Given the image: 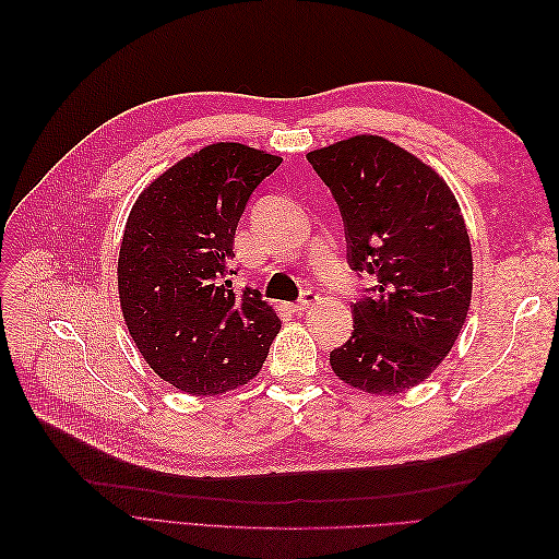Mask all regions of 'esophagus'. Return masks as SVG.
Returning <instances> with one entry per match:
<instances>
[{
    "mask_svg": "<svg viewBox=\"0 0 559 559\" xmlns=\"http://www.w3.org/2000/svg\"><path fill=\"white\" fill-rule=\"evenodd\" d=\"M314 302H317V294L314 292H306V294H302L296 302H294V306H289L294 312H306V310H310L312 306H314Z\"/></svg>",
    "mask_w": 559,
    "mask_h": 559,
    "instance_id": "1",
    "label": "esophagus"
}]
</instances>
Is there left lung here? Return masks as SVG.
Wrapping results in <instances>:
<instances>
[{"mask_svg": "<svg viewBox=\"0 0 559 559\" xmlns=\"http://www.w3.org/2000/svg\"><path fill=\"white\" fill-rule=\"evenodd\" d=\"M345 222L349 265L376 277L352 306L354 333L331 352L333 373L366 394L425 382L450 354L471 306L473 257L445 179L378 134L308 154Z\"/></svg>", "mask_w": 559, "mask_h": 559, "instance_id": "8db88e82", "label": "left lung"}]
</instances>
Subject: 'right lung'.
I'll return each mask as SVG.
<instances>
[{"mask_svg":"<svg viewBox=\"0 0 559 559\" xmlns=\"http://www.w3.org/2000/svg\"><path fill=\"white\" fill-rule=\"evenodd\" d=\"M282 163L240 142L177 160L134 200L118 251V300L154 373L193 396L259 376L282 329L257 292L235 296V230L251 191Z\"/></svg>","mask_w":559,"mask_h":559,"instance_id":"right-lung-1","label":"right lung"}]
</instances>
